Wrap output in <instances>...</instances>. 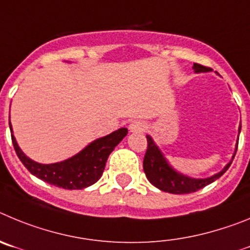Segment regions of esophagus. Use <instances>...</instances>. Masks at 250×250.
I'll use <instances>...</instances> for the list:
<instances>
[{
	"mask_svg": "<svg viewBox=\"0 0 250 250\" xmlns=\"http://www.w3.org/2000/svg\"><path fill=\"white\" fill-rule=\"evenodd\" d=\"M129 129L130 132H143L146 129V125L141 121H134V122L130 123Z\"/></svg>",
	"mask_w": 250,
	"mask_h": 250,
	"instance_id": "obj_1",
	"label": "esophagus"
}]
</instances>
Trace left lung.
Wrapping results in <instances>:
<instances>
[{
  "label": "left lung",
  "instance_id": "obj_1",
  "mask_svg": "<svg viewBox=\"0 0 250 250\" xmlns=\"http://www.w3.org/2000/svg\"><path fill=\"white\" fill-rule=\"evenodd\" d=\"M195 72H208L209 68L206 66H202L199 63H194ZM240 132V127H239ZM147 137V150H146L145 159H143V169L148 181L154 187L159 188L163 192L173 193V194H187V193H193L202 189L208 184L213 183L215 179L224 174L230 167V163H228L224 167L222 172L217 173L210 178L206 179H194L188 178L186 175L179 174L174 169L168 166L164 157L162 156L161 150L158 149L154 142L152 141L149 136ZM234 158V157H233Z\"/></svg>",
  "mask_w": 250,
  "mask_h": 250
}]
</instances>
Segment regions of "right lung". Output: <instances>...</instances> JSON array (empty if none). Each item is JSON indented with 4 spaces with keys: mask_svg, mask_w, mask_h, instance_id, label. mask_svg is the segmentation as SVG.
Instances as JSON below:
<instances>
[{
    "mask_svg": "<svg viewBox=\"0 0 250 250\" xmlns=\"http://www.w3.org/2000/svg\"><path fill=\"white\" fill-rule=\"evenodd\" d=\"M127 133V128H121L108 136L94 141L75 157L55 164H41L33 162L20 149L12 133L11 138L20 161L37 178L64 189H83L101 178L107 158Z\"/></svg>",
    "mask_w": 250,
    "mask_h": 250,
    "instance_id": "1",
    "label": "right lung"
}]
</instances>
